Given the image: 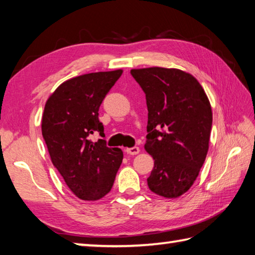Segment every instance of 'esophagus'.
<instances>
[{
    "mask_svg": "<svg viewBox=\"0 0 255 255\" xmlns=\"http://www.w3.org/2000/svg\"><path fill=\"white\" fill-rule=\"evenodd\" d=\"M139 152H140L139 147H130L126 149V153L129 155H137Z\"/></svg>",
    "mask_w": 255,
    "mask_h": 255,
    "instance_id": "obj_1",
    "label": "esophagus"
}]
</instances>
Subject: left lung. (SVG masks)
<instances>
[{
    "instance_id": "1",
    "label": "left lung",
    "mask_w": 255,
    "mask_h": 255,
    "mask_svg": "<svg viewBox=\"0 0 255 255\" xmlns=\"http://www.w3.org/2000/svg\"><path fill=\"white\" fill-rule=\"evenodd\" d=\"M146 94L148 110L145 149L154 159L150 191L182 196L195 182L209 148L213 112L195 76L178 68L130 71Z\"/></svg>"
}]
</instances>
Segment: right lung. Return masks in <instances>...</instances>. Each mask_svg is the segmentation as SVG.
<instances>
[{"instance_id":"obj_1","label":"right lung","mask_w":255,"mask_h":255,"mask_svg":"<svg viewBox=\"0 0 255 255\" xmlns=\"http://www.w3.org/2000/svg\"><path fill=\"white\" fill-rule=\"evenodd\" d=\"M122 74L123 70H116L73 77L45 105L41 132L50 159L82 200L96 201L109 193L122 165V149L108 147L105 139L93 143L89 137L96 131L105 137L99 108Z\"/></svg>"}]
</instances>
